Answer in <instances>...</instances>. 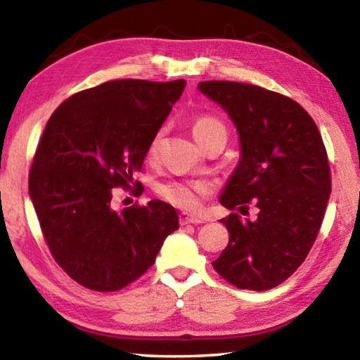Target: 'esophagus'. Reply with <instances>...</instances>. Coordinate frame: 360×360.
Masks as SVG:
<instances>
[{
	"instance_id": "esophagus-1",
	"label": "esophagus",
	"mask_w": 360,
	"mask_h": 360,
	"mask_svg": "<svg viewBox=\"0 0 360 360\" xmlns=\"http://www.w3.org/2000/svg\"><path fill=\"white\" fill-rule=\"evenodd\" d=\"M179 222H181V225H187V224H202L203 221L197 216L188 214V212H181Z\"/></svg>"
}]
</instances>
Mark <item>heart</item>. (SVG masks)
<instances>
[{"instance_id":"obj_1","label":"heart","mask_w":360,"mask_h":360,"mask_svg":"<svg viewBox=\"0 0 360 360\" xmlns=\"http://www.w3.org/2000/svg\"><path fill=\"white\" fill-rule=\"evenodd\" d=\"M216 130H225L224 125L214 117L210 115H198L192 122V133L197 143H202L208 135ZM163 136H165V129H158L154 136L150 138L148 146V157L155 158L158 150L162 148ZM158 197L165 200L169 205L176 208H182L187 211H195L200 208L203 198L211 192V184L206 181L192 179V181H167L157 186Z\"/></svg>"}]
</instances>
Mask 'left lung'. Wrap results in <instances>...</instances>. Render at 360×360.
Wrapping results in <instances>:
<instances>
[{
    "label": "left lung",
    "mask_w": 360,
    "mask_h": 360,
    "mask_svg": "<svg viewBox=\"0 0 360 360\" xmlns=\"http://www.w3.org/2000/svg\"><path fill=\"white\" fill-rule=\"evenodd\" d=\"M240 136V162L219 202L227 210H259L255 221L222 219L230 238L214 270L238 289L268 290L303 264L319 233L330 197V167L321 133L289 96L259 85L205 81Z\"/></svg>",
    "instance_id": "8db88e82"
}]
</instances>
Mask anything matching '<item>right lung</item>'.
Returning a JSON list of instances; mask_svg holds the SVG:
<instances>
[{"instance_id": "add662e5", "label": "right lung", "mask_w": 360, "mask_h": 360, "mask_svg": "<svg viewBox=\"0 0 360 360\" xmlns=\"http://www.w3.org/2000/svg\"><path fill=\"white\" fill-rule=\"evenodd\" d=\"M184 87V79L109 81L70 96L49 119L30 169V198L53 259L84 288L129 285L179 229L176 210L160 200L122 211L111 200L112 188L130 187Z\"/></svg>"}]
</instances>
